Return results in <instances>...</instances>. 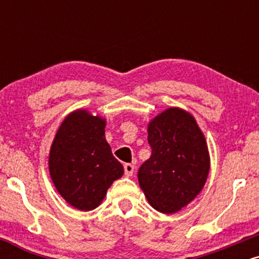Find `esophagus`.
Returning <instances> with one entry per match:
<instances>
[{
  "instance_id": "esophagus-1",
  "label": "esophagus",
  "mask_w": 259,
  "mask_h": 259,
  "mask_svg": "<svg viewBox=\"0 0 259 259\" xmlns=\"http://www.w3.org/2000/svg\"><path fill=\"white\" fill-rule=\"evenodd\" d=\"M134 169H135V165L133 163H125L124 164V173H125L126 177H132L134 174Z\"/></svg>"
}]
</instances>
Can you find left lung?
Returning <instances> with one entry per match:
<instances>
[{"instance_id": "obj_1", "label": "left lung", "mask_w": 259, "mask_h": 259, "mask_svg": "<svg viewBox=\"0 0 259 259\" xmlns=\"http://www.w3.org/2000/svg\"><path fill=\"white\" fill-rule=\"evenodd\" d=\"M152 154L139 169L140 187L154 209L178 212L201 192L209 173V153L195 118L171 107L148 124Z\"/></svg>"}]
</instances>
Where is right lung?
I'll list each match as a JSON object with an SVG mask.
<instances>
[{"instance_id": "right-lung-1", "label": "right lung", "mask_w": 259, "mask_h": 259, "mask_svg": "<svg viewBox=\"0 0 259 259\" xmlns=\"http://www.w3.org/2000/svg\"><path fill=\"white\" fill-rule=\"evenodd\" d=\"M106 120L85 109L70 113L59 126L50 151L49 168L59 195L70 206L92 210L123 175L105 138Z\"/></svg>"}]
</instances>
